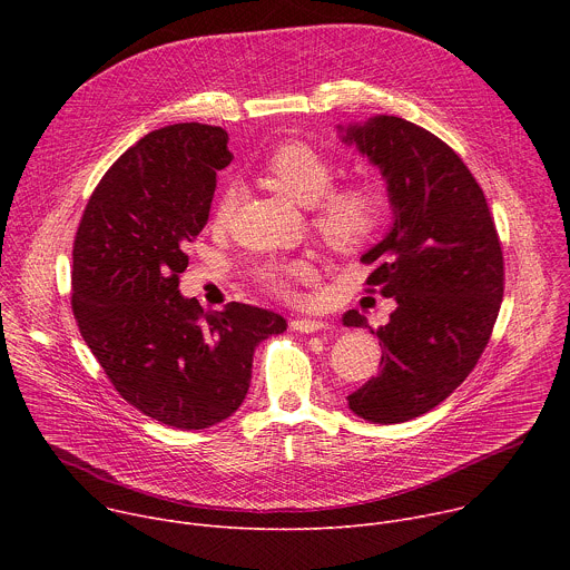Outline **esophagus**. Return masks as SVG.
<instances>
[{"instance_id":"esophagus-1","label":"esophagus","mask_w":570,"mask_h":570,"mask_svg":"<svg viewBox=\"0 0 570 570\" xmlns=\"http://www.w3.org/2000/svg\"><path fill=\"white\" fill-rule=\"evenodd\" d=\"M291 327H293L295 332H299V334H317V332H322V330H330V324L322 322V320L297 317V320L291 322Z\"/></svg>"}]
</instances>
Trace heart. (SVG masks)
Returning <instances> with one entry per match:
<instances>
[{
  "instance_id": "obj_1",
  "label": "heart",
  "mask_w": 570,
  "mask_h": 570,
  "mask_svg": "<svg viewBox=\"0 0 570 570\" xmlns=\"http://www.w3.org/2000/svg\"><path fill=\"white\" fill-rule=\"evenodd\" d=\"M266 178L288 198L313 207V223L322 238L336 250H354L376 232L385 216V194L376 183H356L334 189L336 169L330 157L304 141H286L264 159ZM240 198L236 183H225L214 223L225 225ZM262 284L279 295H291L295 284L311 275L306 259H282L262 264L257 271Z\"/></svg>"
}]
</instances>
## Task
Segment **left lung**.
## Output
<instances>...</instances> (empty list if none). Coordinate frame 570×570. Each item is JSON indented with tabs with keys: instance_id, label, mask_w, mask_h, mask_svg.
I'll return each mask as SVG.
<instances>
[{
	"instance_id": "1",
	"label": "left lung",
	"mask_w": 570,
	"mask_h": 570,
	"mask_svg": "<svg viewBox=\"0 0 570 570\" xmlns=\"http://www.w3.org/2000/svg\"><path fill=\"white\" fill-rule=\"evenodd\" d=\"M336 130L385 183L392 225L363 259L374 264L367 286L396 302L376 332L383 367L347 405L365 422L401 424L475 367L503 299V253L482 189L433 132L392 115ZM343 324L367 327L358 311Z\"/></svg>"
}]
</instances>
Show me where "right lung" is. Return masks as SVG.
Segmentation results:
<instances>
[{
	"instance_id": "obj_1",
	"label": "right lung",
	"mask_w": 570,
	"mask_h": 570,
	"mask_svg": "<svg viewBox=\"0 0 570 570\" xmlns=\"http://www.w3.org/2000/svg\"><path fill=\"white\" fill-rule=\"evenodd\" d=\"M227 132L174 124L144 135L95 189L73 240L71 306L80 336L117 392L183 431L232 417L259 343L286 332L279 313L229 302L203 311L178 288L209 218Z\"/></svg>"
}]
</instances>
